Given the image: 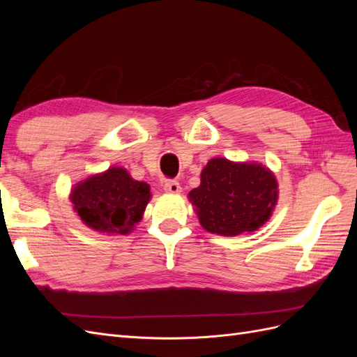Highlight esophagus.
<instances>
[{"label": "esophagus", "mask_w": 357, "mask_h": 357, "mask_svg": "<svg viewBox=\"0 0 357 357\" xmlns=\"http://www.w3.org/2000/svg\"><path fill=\"white\" fill-rule=\"evenodd\" d=\"M164 189L168 193H180L181 192V186L177 180H167L164 185Z\"/></svg>", "instance_id": "obj_1"}]
</instances>
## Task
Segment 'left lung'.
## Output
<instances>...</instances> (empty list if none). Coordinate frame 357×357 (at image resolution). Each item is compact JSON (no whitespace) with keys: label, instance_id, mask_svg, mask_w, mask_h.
<instances>
[{"label":"left lung","instance_id":"obj_1","mask_svg":"<svg viewBox=\"0 0 357 357\" xmlns=\"http://www.w3.org/2000/svg\"><path fill=\"white\" fill-rule=\"evenodd\" d=\"M278 199L273 171L256 162L213 158L201 172V185L189 192L205 231L225 236L253 232L268 222Z\"/></svg>","mask_w":357,"mask_h":357}]
</instances>
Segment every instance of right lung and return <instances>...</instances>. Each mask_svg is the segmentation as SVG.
<instances>
[{
    "label": "right lung",
    "instance_id": "right-lung-1",
    "mask_svg": "<svg viewBox=\"0 0 357 357\" xmlns=\"http://www.w3.org/2000/svg\"><path fill=\"white\" fill-rule=\"evenodd\" d=\"M152 198L150 186L134 180L125 168L112 167L79 181L71 190L74 211L91 229L126 235L143 219Z\"/></svg>",
    "mask_w": 357,
    "mask_h": 357
}]
</instances>
